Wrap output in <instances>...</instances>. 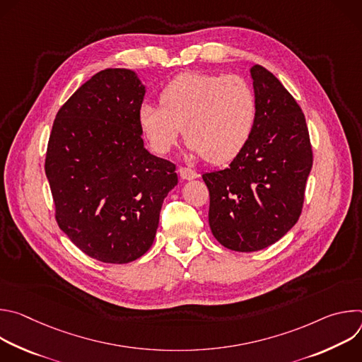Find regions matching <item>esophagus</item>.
Returning <instances> with one entry per match:
<instances>
[{
	"label": "esophagus",
	"instance_id": "1",
	"mask_svg": "<svg viewBox=\"0 0 362 362\" xmlns=\"http://www.w3.org/2000/svg\"><path fill=\"white\" fill-rule=\"evenodd\" d=\"M179 175H180V177L185 179V180H192V179L199 177V173H197L196 170L189 169V168H180V169H179Z\"/></svg>",
	"mask_w": 362,
	"mask_h": 362
}]
</instances>
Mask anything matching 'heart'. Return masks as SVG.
Listing matches in <instances>:
<instances>
[{"label":"heart","instance_id":"obj_1","mask_svg":"<svg viewBox=\"0 0 362 362\" xmlns=\"http://www.w3.org/2000/svg\"><path fill=\"white\" fill-rule=\"evenodd\" d=\"M160 107L144 103L139 127L151 150L169 153L183 126L187 148L211 163L236 158L249 141L257 103L250 84L240 76L183 73L160 91Z\"/></svg>","mask_w":362,"mask_h":362}]
</instances>
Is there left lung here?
<instances>
[{
  "instance_id": "left-lung-1",
  "label": "left lung",
  "mask_w": 362,
  "mask_h": 362,
  "mask_svg": "<svg viewBox=\"0 0 362 362\" xmlns=\"http://www.w3.org/2000/svg\"><path fill=\"white\" fill-rule=\"evenodd\" d=\"M250 77L257 103L252 136L229 168L202 176L211 196V230L236 252L261 250L298 222L313 169V146L295 98L259 64Z\"/></svg>"
}]
</instances>
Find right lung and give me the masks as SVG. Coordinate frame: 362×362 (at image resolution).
<instances>
[{"label": "right lung", "mask_w": 362, "mask_h": 362, "mask_svg": "<svg viewBox=\"0 0 362 362\" xmlns=\"http://www.w3.org/2000/svg\"><path fill=\"white\" fill-rule=\"evenodd\" d=\"M146 87L127 69H106L59 110L49 133L45 175L56 221L93 259L129 264L156 236L176 166L144 148L139 110Z\"/></svg>", "instance_id": "1"}]
</instances>
